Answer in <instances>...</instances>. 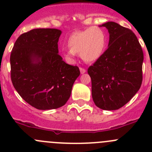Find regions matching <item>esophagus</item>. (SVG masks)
<instances>
[{
  "label": "esophagus",
  "mask_w": 152,
  "mask_h": 152,
  "mask_svg": "<svg viewBox=\"0 0 152 152\" xmlns=\"http://www.w3.org/2000/svg\"><path fill=\"white\" fill-rule=\"evenodd\" d=\"M80 72L81 74H84L86 72V69H83V68H80Z\"/></svg>",
  "instance_id": "1"
}]
</instances>
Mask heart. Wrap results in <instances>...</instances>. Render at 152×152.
Instances as JSON below:
<instances>
[{"label":"heart","mask_w":152,"mask_h":152,"mask_svg":"<svg viewBox=\"0 0 152 152\" xmlns=\"http://www.w3.org/2000/svg\"><path fill=\"white\" fill-rule=\"evenodd\" d=\"M69 49L63 51L69 62H73L75 53L80 54L84 61L91 63L99 60L103 54L107 45V36L100 27H89L74 32L67 41Z\"/></svg>","instance_id":"1"}]
</instances>
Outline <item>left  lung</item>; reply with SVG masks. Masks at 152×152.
Here are the masks:
<instances>
[{
	"label": "left lung",
	"instance_id": "1",
	"mask_svg": "<svg viewBox=\"0 0 152 152\" xmlns=\"http://www.w3.org/2000/svg\"><path fill=\"white\" fill-rule=\"evenodd\" d=\"M105 27L110 34L108 48L88 69L95 104L104 110H115L126 104L142 81L143 52L135 34L113 21Z\"/></svg>",
	"mask_w": 152,
	"mask_h": 152
}]
</instances>
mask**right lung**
<instances>
[{
	"instance_id": "add662e5",
	"label": "right lung",
	"mask_w": 152,
	"mask_h": 152,
	"mask_svg": "<svg viewBox=\"0 0 152 152\" xmlns=\"http://www.w3.org/2000/svg\"><path fill=\"white\" fill-rule=\"evenodd\" d=\"M61 30L34 29L15 41L11 55V80L27 103L38 110L57 109L69 100L72 86L80 75L59 55Z\"/></svg>"
}]
</instances>
